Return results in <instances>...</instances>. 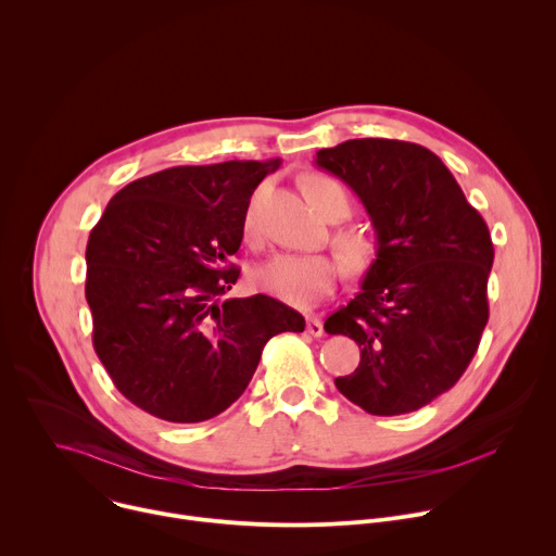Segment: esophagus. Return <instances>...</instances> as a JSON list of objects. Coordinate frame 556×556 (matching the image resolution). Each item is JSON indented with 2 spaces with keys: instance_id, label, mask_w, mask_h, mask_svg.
<instances>
[{
  "instance_id": "34e87169",
  "label": "esophagus",
  "mask_w": 556,
  "mask_h": 556,
  "mask_svg": "<svg viewBox=\"0 0 556 556\" xmlns=\"http://www.w3.org/2000/svg\"><path fill=\"white\" fill-rule=\"evenodd\" d=\"M305 332H307L309 337H314V339L324 337V324H321V319H316V316H307Z\"/></svg>"
}]
</instances>
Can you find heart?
Masks as SVG:
<instances>
[{
  "mask_svg": "<svg viewBox=\"0 0 556 556\" xmlns=\"http://www.w3.org/2000/svg\"><path fill=\"white\" fill-rule=\"evenodd\" d=\"M301 187H303L305 200L319 213L324 211L330 191H341V187L337 182L321 178V176L305 178ZM339 249L343 251L345 260L354 266L363 264L365 257L369 255L367 240L356 232L341 235ZM339 275H341V268L332 257L277 253L270 260H266L264 264H260L253 270L251 279L260 292H264L290 307L309 309L334 290Z\"/></svg>",
  "mask_w": 556,
  "mask_h": 556,
  "instance_id": "1",
  "label": "heart"
}]
</instances>
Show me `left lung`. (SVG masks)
Wrapping results in <instances>:
<instances>
[{
	"instance_id": "1",
	"label": "left lung",
	"mask_w": 556,
	"mask_h": 556,
	"mask_svg": "<svg viewBox=\"0 0 556 556\" xmlns=\"http://www.w3.org/2000/svg\"><path fill=\"white\" fill-rule=\"evenodd\" d=\"M314 165L358 195L376 232L358 294L324 326L361 348L354 374L334 384L371 416L416 412L478 352L495 257L489 226L422 144L356 138L319 149Z\"/></svg>"
}]
</instances>
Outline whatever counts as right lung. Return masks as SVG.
<instances>
[{
    "mask_svg": "<svg viewBox=\"0 0 556 556\" xmlns=\"http://www.w3.org/2000/svg\"><path fill=\"white\" fill-rule=\"evenodd\" d=\"M281 161L172 167L129 182L92 228L86 299L116 389L169 422H202L249 387L264 345L305 319L266 296L224 299L257 185Z\"/></svg>",
    "mask_w": 556,
    "mask_h": 556,
    "instance_id": "right-lung-1",
    "label": "right lung"
}]
</instances>
